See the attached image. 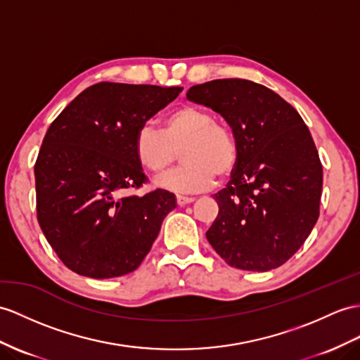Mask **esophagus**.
Returning <instances> with one entry per match:
<instances>
[{
  "instance_id": "34e87169",
  "label": "esophagus",
  "mask_w": 360,
  "mask_h": 360,
  "mask_svg": "<svg viewBox=\"0 0 360 360\" xmlns=\"http://www.w3.org/2000/svg\"><path fill=\"white\" fill-rule=\"evenodd\" d=\"M195 198L194 197H185V195H177V205L179 206H185V205H189L194 201Z\"/></svg>"
}]
</instances>
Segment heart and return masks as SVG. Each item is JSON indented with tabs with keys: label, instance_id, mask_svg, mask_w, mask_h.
I'll use <instances>...</instances> for the list:
<instances>
[{
	"label": "heart",
	"instance_id": "heart-1",
	"mask_svg": "<svg viewBox=\"0 0 360 360\" xmlns=\"http://www.w3.org/2000/svg\"><path fill=\"white\" fill-rule=\"evenodd\" d=\"M180 153L186 165L157 179V185L179 191L198 192L232 169L236 157L231 134L214 124L206 111L181 107L166 119L165 129L145 125L137 131L136 154L151 171H162Z\"/></svg>",
	"mask_w": 360,
	"mask_h": 360
}]
</instances>
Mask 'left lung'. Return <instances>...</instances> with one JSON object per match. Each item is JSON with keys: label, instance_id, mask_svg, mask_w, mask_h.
<instances>
[{"label": "left lung", "instance_id": "left-lung-1", "mask_svg": "<svg viewBox=\"0 0 360 360\" xmlns=\"http://www.w3.org/2000/svg\"><path fill=\"white\" fill-rule=\"evenodd\" d=\"M186 98L220 114L235 139L231 181L214 195L210 246L241 270L283 266L319 217L322 165L309 128L281 96L246 79L191 86Z\"/></svg>", "mask_w": 360, "mask_h": 360}]
</instances>
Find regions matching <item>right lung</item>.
Listing matches in <instances>:
<instances>
[{
	"mask_svg": "<svg viewBox=\"0 0 360 360\" xmlns=\"http://www.w3.org/2000/svg\"><path fill=\"white\" fill-rule=\"evenodd\" d=\"M181 90L101 82L76 96L50 125L34 165L38 223L77 275L105 279L136 270L177 206L165 189L124 194L146 180L137 131Z\"/></svg>",
	"mask_w": 360,
	"mask_h": 360,
	"instance_id": "right-lung-1",
	"label": "right lung"
}]
</instances>
